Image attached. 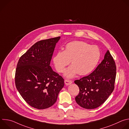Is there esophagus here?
<instances>
[{
  "instance_id": "34e87169",
  "label": "esophagus",
  "mask_w": 129,
  "mask_h": 129,
  "mask_svg": "<svg viewBox=\"0 0 129 129\" xmlns=\"http://www.w3.org/2000/svg\"><path fill=\"white\" fill-rule=\"evenodd\" d=\"M64 82H65V84L66 85H70L71 84H72V81H70V80H65L64 81Z\"/></svg>"
}]
</instances>
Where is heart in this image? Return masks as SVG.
<instances>
[{"instance_id": "heart-1", "label": "heart", "mask_w": 129, "mask_h": 129, "mask_svg": "<svg viewBox=\"0 0 129 129\" xmlns=\"http://www.w3.org/2000/svg\"><path fill=\"white\" fill-rule=\"evenodd\" d=\"M100 56L97 46L83 41H74L67 43L64 51L57 52L53 58V62L57 70L62 73L71 61L72 65L66 69L64 76L71 79L78 73L84 76L90 73L97 65Z\"/></svg>"}]
</instances>
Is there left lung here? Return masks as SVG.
Instances as JSON below:
<instances>
[{"mask_svg":"<svg viewBox=\"0 0 129 129\" xmlns=\"http://www.w3.org/2000/svg\"><path fill=\"white\" fill-rule=\"evenodd\" d=\"M116 67L109 50L96 68L88 76L75 81L80 92L77 103L87 109L96 108L109 98L114 89Z\"/></svg>","mask_w":129,"mask_h":129,"instance_id":"1","label":"left lung"}]
</instances>
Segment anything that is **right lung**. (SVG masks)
<instances>
[{
  "label": "right lung",
  "instance_id": "right-lung-1",
  "mask_svg": "<svg viewBox=\"0 0 129 129\" xmlns=\"http://www.w3.org/2000/svg\"><path fill=\"white\" fill-rule=\"evenodd\" d=\"M60 37L41 40L20 58L15 73V85L21 96L30 106L44 109L56 102L64 85L63 78L50 66Z\"/></svg>",
  "mask_w": 129,
  "mask_h": 129
}]
</instances>
